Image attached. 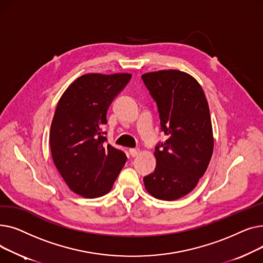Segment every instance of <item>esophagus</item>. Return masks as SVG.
Listing matches in <instances>:
<instances>
[{
    "label": "esophagus",
    "instance_id": "esophagus-1",
    "mask_svg": "<svg viewBox=\"0 0 263 263\" xmlns=\"http://www.w3.org/2000/svg\"><path fill=\"white\" fill-rule=\"evenodd\" d=\"M140 153H141L140 149H130V150H129V154H130V156H131L132 158L137 157V156L140 155Z\"/></svg>",
    "mask_w": 263,
    "mask_h": 263
}]
</instances>
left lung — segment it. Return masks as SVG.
Wrapping results in <instances>:
<instances>
[{
    "mask_svg": "<svg viewBox=\"0 0 263 263\" xmlns=\"http://www.w3.org/2000/svg\"><path fill=\"white\" fill-rule=\"evenodd\" d=\"M158 105L161 130L167 136L157 145L155 172L144 177L151 196L176 200L195 189L213 154V131L205 95L196 79L180 70L142 76Z\"/></svg>",
    "mask_w": 263,
    "mask_h": 263,
    "instance_id": "left-lung-1",
    "label": "left lung"
}]
</instances>
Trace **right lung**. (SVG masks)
Wrapping results in <instances>:
<instances>
[{
	"mask_svg": "<svg viewBox=\"0 0 263 263\" xmlns=\"http://www.w3.org/2000/svg\"><path fill=\"white\" fill-rule=\"evenodd\" d=\"M130 73H87L73 81L55 109L50 130L53 162L76 194L103 196L112 189L127 157L106 144L102 126L107 108L124 88Z\"/></svg>",
	"mask_w": 263,
	"mask_h": 263,
	"instance_id": "right-lung-1",
	"label": "right lung"
}]
</instances>
